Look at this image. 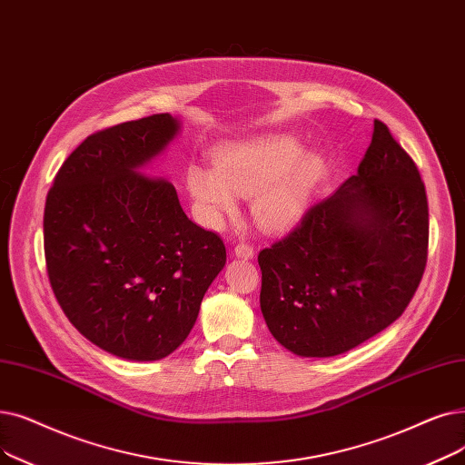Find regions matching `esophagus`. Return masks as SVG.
Instances as JSON below:
<instances>
[{
  "label": "esophagus",
  "instance_id": "1",
  "mask_svg": "<svg viewBox=\"0 0 465 465\" xmlns=\"http://www.w3.org/2000/svg\"><path fill=\"white\" fill-rule=\"evenodd\" d=\"M233 252H235V256H239V258H245V260H249V258H252L254 256V249L249 245V243H237L235 247H233Z\"/></svg>",
  "mask_w": 465,
  "mask_h": 465
}]
</instances>
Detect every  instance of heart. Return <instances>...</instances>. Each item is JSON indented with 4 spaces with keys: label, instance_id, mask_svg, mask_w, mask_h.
Returning <instances> with one entry per match:
<instances>
[{
    "label": "heart",
    "instance_id": "b5f03b06",
    "mask_svg": "<svg viewBox=\"0 0 465 465\" xmlns=\"http://www.w3.org/2000/svg\"><path fill=\"white\" fill-rule=\"evenodd\" d=\"M325 176V163L292 136L272 134L216 150L214 169L192 163L186 186L209 226H220L235 214L237 195L252 197V216L260 226H292L310 207Z\"/></svg>",
    "mask_w": 465,
    "mask_h": 465
}]
</instances>
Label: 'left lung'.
I'll return each mask as SVG.
<instances>
[{
	"mask_svg": "<svg viewBox=\"0 0 465 465\" xmlns=\"http://www.w3.org/2000/svg\"><path fill=\"white\" fill-rule=\"evenodd\" d=\"M430 213L412 157L374 119L357 174L258 254L260 308L281 346L344 353L402 315L428 262Z\"/></svg>",
	"mask_w": 465,
	"mask_h": 465,
	"instance_id": "8db88e82",
	"label": "left lung"
}]
</instances>
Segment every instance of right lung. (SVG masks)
Instances as JSON below:
<instances>
[{
  "label": "right lung",
  "instance_id": "add662e5",
  "mask_svg": "<svg viewBox=\"0 0 465 465\" xmlns=\"http://www.w3.org/2000/svg\"><path fill=\"white\" fill-rule=\"evenodd\" d=\"M176 131L173 115L153 114L89 134L45 201L56 302L94 346L129 361L163 359L183 344L226 264L224 241L193 224L174 186L136 173Z\"/></svg>",
  "mask_w": 465,
  "mask_h": 465
}]
</instances>
